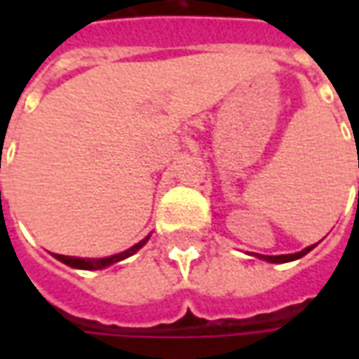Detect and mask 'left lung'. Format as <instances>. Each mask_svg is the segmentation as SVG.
I'll use <instances>...</instances> for the list:
<instances>
[{
	"instance_id": "left-lung-1",
	"label": "left lung",
	"mask_w": 359,
	"mask_h": 359,
	"mask_svg": "<svg viewBox=\"0 0 359 359\" xmlns=\"http://www.w3.org/2000/svg\"><path fill=\"white\" fill-rule=\"evenodd\" d=\"M316 248V244H311L308 248H304L302 252H296V254H283V256H262V254H254L259 259H264V262H269V264H286V262H294V259H300L304 257L308 252Z\"/></svg>"
}]
</instances>
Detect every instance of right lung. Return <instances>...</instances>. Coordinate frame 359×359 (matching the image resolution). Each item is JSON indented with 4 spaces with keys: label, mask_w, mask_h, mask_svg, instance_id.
<instances>
[{
    "label": "right lung",
    "mask_w": 359,
    "mask_h": 359,
    "mask_svg": "<svg viewBox=\"0 0 359 359\" xmlns=\"http://www.w3.org/2000/svg\"><path fill=\"white\" fill-rule=\"evenodd\" d=\"M149 236L151 234H148L144 241H140L138 244H134L133 248L125 250V252H121V254H115V256H107V257H73V256H61V254H55V259H59V262H63L65 265H69V267H74V269H86V271H95V269H105V267H109V265L113 264H118V262H123V259H126V257L134 256L138 250L146 244V242L149 241Z\"/></svg>",
    "instance_id": "add662e5"
}]
</instances>
